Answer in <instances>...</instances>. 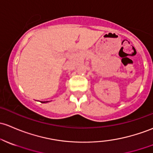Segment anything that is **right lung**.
Here are the masks:
<instances>
[{"label":"right lung","instance_id":"right-lung-1","mask_svg":"<svg viewBox=\"0 0 153 153\" xmlns=\"http://www.w3.org/2000/svg\"><path fill=\"white\" fill-rule=\"evenodd\" d=\"M42 103H45V102H42Z\"/></svg>","mask_w":153,"mask_h":153}]
</instances>
